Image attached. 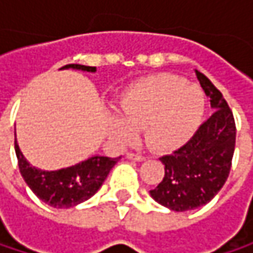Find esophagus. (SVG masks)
<instances>
[{
  "mask_svg": "<svg viewBox=\"0 0 253 253\" xmlns=\"http://www.w3.org/2000/svg\"><path fill=\"white\" fill-rule=\"evenodd\" d=\"M127 160H133V161H137V163H140V161H143L145 160V157H142V155H139V154H133V152H128L126 155Z\"/></svg>",
  "mask_w": 253,
  "mask_h": 253,
  "instance_id": "1",
  "label": "esophagus"
}]
</instances>
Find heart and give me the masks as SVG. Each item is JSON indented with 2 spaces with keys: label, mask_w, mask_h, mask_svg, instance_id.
Here are the masks:
<instances>
[{
  "label": "heart",
  "mask_w": 253,
  "mask_h": 253,
  "mask_svg": "<svg viewBox=\"0 0 253 253\" xmlns=\"http://www.w3.org/2000/svg\"><path fill=\"white\" fill-rule=\"evenodd\" d=\"M122 117L110 122V137L125 146L143 128L145 142L155 151L171 152L187 143L202 122L205 96L183 77L158 75L130 86L120 101Z\"/></svg>",
  "instance_id": "b5f03b06"
}]
</instances>
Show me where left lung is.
Here are the masks:
<instances>
[{"instance_id": "left-lung-1", "label": "left lung", "mask_w": 253, "mask_h": 253, "mask_svg": "<svg viewBox=\"0 0 253 253\" xmlns=\"http://www.w3.org/2000/svg\"><path fill=\"white\" fill-rule=\"evenodd\" d=\"M195 75L214 114L184 146L161 158L166 174L149 192L155 202L177 212L199 208L220 192L230 173L236 145L234 119L226 99L205 75L198 70Z\"/></svg>"}]
</instances>
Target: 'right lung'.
I'll use <instances>...</instances> for the list:
<instances>
[{"mask_svg":"<svg viewBox=\"0 0 253 253\" xmlns=\"http://www.w3.org/2000/svg\"><path fill=\"white\" fill-rule=\"evenodd\" d=\"M63 69H73L95 73L96 67L80 66V64H69ZM14 149L19 161V169L22 177L25 178L26 184L30 190L45 204L54 208H72L79 204L92 198L107 176L110 174L111 169L117 164L122 157L110 158L102 155H92L87 160L77 163L75 166L61 169V170H39L26 160L23 152L16 139L14 133Z\"/></svg>","mask_w":253,"mask_h":253,"instance_id":"right-lung-1","label":"right lung"}]
</instances>
